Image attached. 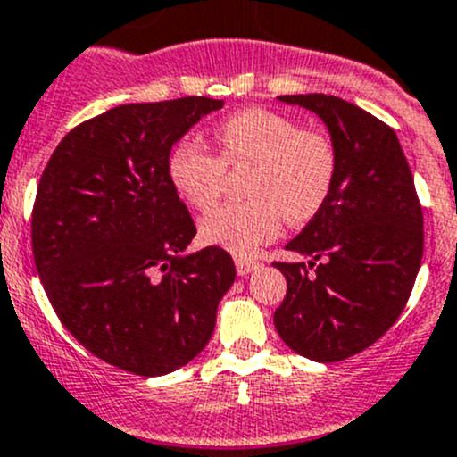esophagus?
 Segmentation results:
<instances>
[{"label": "esophagus", "instance_id": "esophagus-1", "mask_svg": "<svg viewBox=\"0 0 457 457\" xmlns=\"http://www.w3.org/2000/svg\"><path fill=\"white\" fill-rule=\"evenodd\" d=\"M234 262H237V271H238V274H241V276L252 274V271H254L256 267H258L256 261H252V258H243V256L234 258Z\"/></svg>", "mask_w": 457, "mask_h": 457}]
</instances>
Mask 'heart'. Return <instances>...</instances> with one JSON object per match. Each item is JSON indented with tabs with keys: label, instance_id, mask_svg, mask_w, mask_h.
<instances>
[{
	"label": "heart",
	"instance_id": "obj_1",
	"mask_svg": "<svg viewBox=\"0 0 457 457\" xmlns=\"http://www.w3.org/2000/svg\"><path fill=\"white\" fill-rule=\"evenodd\" d=\"M219 154L186 137L168 156V179L179 199L199 212L216 205L229 170H245V201L228 203L201 220L203 241L247 256L278 237L283 220L301 225L322 210L338 172L334 141L301 128L287 114L247 108L216 128Z\"/></svg>",
	"mask_w": 457,
	"mask_h": 457
}]
</instances>
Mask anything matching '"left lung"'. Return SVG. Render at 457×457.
Instances as JSON below:
<instances>
[{"instance_id":"obj_1","label":"left lung","mask_w":457,"mask_h":457,"mask_svg":"<svg viewBox=\"0 0 457 457\" xmlns=\"http://www.w3.org/2000/svg\"><path fill=\"white\" fill-rule=\"evenodd\" d=\"M278 99L325 121L338 172L322 210L287 243L312 261L274 262L287 280L274 325L301 356L338 362L376 343L403 314L422 262V205L385 121L331 95Z\"/></svg>"}]
</instances>
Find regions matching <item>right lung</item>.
Wrapping results in <instances>:
<instances>
[{
    "label": "right lung",
    "instance_id": "right-lung-1",
    "mask_svg": "<svg viewBox=\"0 0 457 457\" xmlns=\"http://www.w3.org/2000/svg\"><path fill=\"white\" fill-rule=\"evenodd\" d=\"M223 101L117 105L72 128L32 205V256L54 314L87 352L137 376L199 356L232 287V256H183L196 225L168 179L172 145Z\"/></svg>",
    "mask_w": 457,
    "mask_h": 457
}]
</instances>
